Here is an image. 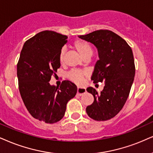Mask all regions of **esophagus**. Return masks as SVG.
I'll return each instance as SVG.
<instances>
[{
  "instance_id": "1",
  "label": "esophagus",
  "mask_w": 153,
  "mask_h": 153,
  "mask_svg": "<svg viewBox=\"0 0 153 153\" xmlns=\"http://www.w3.org/2000/svg\"><path fill=\"white\" fill-rule=\"evenodd\" d=\"M86 91L85 88H82V87H78L77 88V94L79 96H82L84 94H85Z\"/></svg>"
}]
</instances>
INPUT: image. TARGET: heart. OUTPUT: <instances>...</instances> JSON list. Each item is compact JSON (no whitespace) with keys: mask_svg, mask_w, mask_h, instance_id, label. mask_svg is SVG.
Wrapping results in <instances>:
<instances>
[{"mask_svg":"<svg viewBox=\"0 0 153 153\" xmlns=\"http://www.w3.org/2000/svg\"><path fill=\"white\" fill-rule=\"evenodd\" d=\"M72 47L76 50L78 53L82 56L84 59L89 58L93 53V50L91 45L86 41L82 39H76L72 43ZM59 62L62 64L65 63V50L62 49L59 52ZM87 75L85 71L79 70V69H72L67 74V76L68 79L71 82L76 84H82L84 82V78Z\"/></svg>","mask_w":153,"mask_h":153,"instance_id":"1","label":"heart"}]
</instances>
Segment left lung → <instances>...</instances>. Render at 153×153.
<instances>
[{
	"mask_svg": "<svg viewBox=\"0 0 153 153\" xmlns=\"http://www.w3.org/2000/svg\"><path fill=\"white\" fill-rule=\"evenodd\" d=\"M79 37L97 48L99 59L94 67L91 80L94 84H105L100 94L92 87L86 88L94 96V101L86 111L95 120H109L120 112L129 96L135 73L133 51L125 39L108 30Z\"/></svg>",
	"mask_w": 153,
	"mask_h": 153,
	"instance_id": "8db88e82",
	"label": "left lung"
}]
</instances>
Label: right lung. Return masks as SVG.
Instances as JSON below:
<instances>
[{
  "label": "right lung",
  "instance_id": "add662e5",
  "mask_svg": "<svg viewBox=\"0 0 153 153\" xmlns=\"http://www.w3.org/2000/svg\"><path fill=\"white\" fill-rule=\"evenodd\" d=\"M67 39L54 31L37 33L25 42L17 65L24 104L33 118L46 123H54L63 118L67 102L77 92L76 86L70 81H63L59 87L49 83L60 67L59 52Z\"/></svg>",
  "mask_w": 153,
  "mask_h": 153
}]
</instances>
